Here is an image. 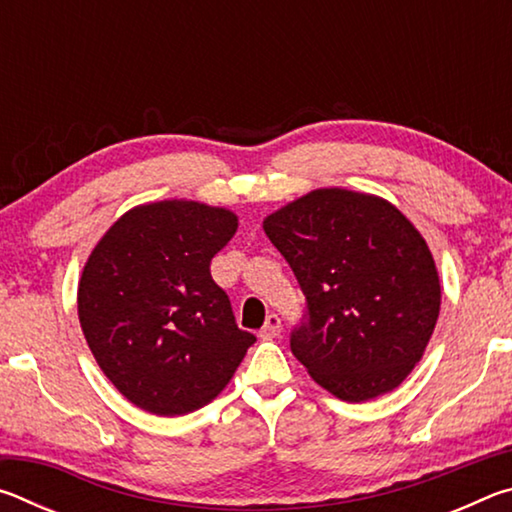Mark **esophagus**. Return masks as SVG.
<instances>
[{
	"label": "esophagus",
	"mask_w": 512,
	"mask_h": 512,
	"mask_svg": "<svg viewBox=\"0 0 512 512\" xmlns=\"http://www.w3.org/2000/svg\"><path fill=\"white\" fill-rule=\"evenodd\" d=\"M280 332H282V323H280V318H277L275 314H271V316H266V323H264V327L259 329V339L271 341V339H275V336H280Z\"/></svg>",
	"instance_id": "esophagus-1"
}]
</instances>
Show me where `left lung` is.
Segmentation results:
<instances>
[{
  "instance_id": "left-lung-1",
  "label": "left lung",
  "mask_w": 512,
  "mask_h": 512,
  "mask_svg": "<svg viewBox=\"0 0 512 512\" xmlns=\"http://www.w3.org/2000/svg\"><path fill=\"white\" fill-rule=\"evenodd\" d=\"M307 300L291 352L345 402L391 393L436 327L440 280L413 223L384 198L314 189L264 219Z\"/></svg>"
}]
</instances>
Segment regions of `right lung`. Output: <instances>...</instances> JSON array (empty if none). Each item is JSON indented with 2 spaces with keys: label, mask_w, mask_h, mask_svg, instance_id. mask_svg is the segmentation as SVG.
<instances>
[{
  "label": "right lung",
  "mask_w": 512,
  "mask_h": 512,
  "mask_svg": "<svg viewBox=\"0 0 512 512\" xmlns=\"http://www.w3.org/2000/svg\"><path fill=\"white\" fill-rule=\"evenodd\" d=\"M237 225L235 212L196 201L137 205L85 262V341L103 375L140 409L164 418L201 409L255 343L210 273Z\"/></svg>",
  "instance_id": "right-lung-1"
}]
</instances>
